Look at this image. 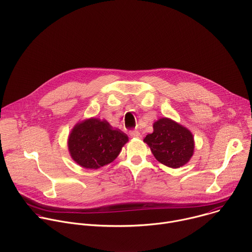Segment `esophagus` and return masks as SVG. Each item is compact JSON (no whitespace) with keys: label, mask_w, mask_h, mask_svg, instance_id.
<instances>
[{"label":"esophagus","mask_w":252,"mask_h":252,"mask_svg":"<svg viewBox=\"0 0 252 252\" xmlns=\"http://www.w3.org/2000/svg\"><path fill=\"white\" fill-rule=\"evenodd\" d=\"M129 135L131 137H139L140 136V133L138 130H130L129 131Z\"/></svg>","instance_id":"34e87169"}]
</instances>
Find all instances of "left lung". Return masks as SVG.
<instances>
[{
    "label": "left lung",
    "instance_id": "1",
    "mask_svg": "<svg viewBox=\"0 0 252 252\" xmlns=\"http://www.w3.org/2000/svg\"><path fill=\"white\" fill-rule=\"evenodd\" d=\"M143 141L150 147L156 160L170 168L184 166L194 154L192 132L169 118L157 120L153 124V132L147 134Z\"/></svg>",
    "mask_w": 252,
    "mask_h": 252
}]
</instances>
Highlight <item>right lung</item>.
Returning <instances> with one entry per match:
<instances>
[{
	"label": "right lung",
	"instance_id": "add662e5",
	"mask_svg": "<svg viewBox=\"0 0 252 252\" xmlns=\"http://www.w3.org/2000/svg\"><path fill=\"white\" fill-rule=\"evenodd\" d=\"M128 136L106 120L90 118L77 123L68 136L71 158L83 168L99 169L113 162Z\"/></svg>",
	"mask_w": 252,
	"mask_h": 252
}]
</instances>
